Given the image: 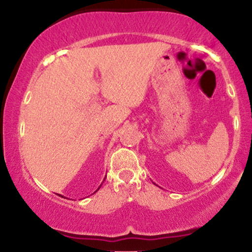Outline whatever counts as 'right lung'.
Wrapping results in <instances>:
<instances>
[{"instance_id":"add662e5","label":"right lung","mask_w":252,"mask_h":252,"mask_svg":"<svg viewBox=\"0 0 252 252\" xmlns=\"http://www.w3.org/2000/svg\"><path fill=\"white\" fill-rule=\"evenodd\" d=\"M100 186H102V185H100ZM100 186H99V187H98V189H100ZM98 189H97V190H98ZM97 190H96V192H97Z\"/></svg>"}]
</instances>
